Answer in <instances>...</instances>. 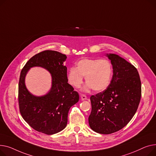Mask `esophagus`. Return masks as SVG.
I'll use <instances>...</instances> for the list:
<instances>
[{"label": "esophagus", "instance_id": "34e87169", "mask_svg": "<svg viewBox=\"0 0 156 156\" xmlns=\"http://www.w3.org/2000/svg\"><path fill=\"white\" fill-rule=\"evenodd\" d=\"M80 98H81V100L82 101H84V100H86L87 99V96L84 94H81L80 95Z\"/></svg>", "mask_w": 156, "mask_h": 156}]
</instances>
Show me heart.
I'll return each instance as SVG.
<instances>
[{
	"label": "heart",
	"mask_w": 156,
	"mask_h": 156,
	"mask_svg": "<svg viewBox=\"0 0 156 156\" xmlns=\"http://www.w3.org/2000/svg\"><path fill=\"white\" fill-rule=\"evenodd\" d=\"M113 68L110 62L106 59L83 58L76 63V67L69 69L67 79L74 87H79L85 77L87 83L85 90L93 88L96 92L106 89L110 84Z\"/></svg>",
	"instance_id": "heart-1"
}]
</instances>
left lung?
Segmentation results:
<instances>
[{
	"label": "left lung",
	"mask_w": 156,
	"mask_h": 156,
	"mask_svg": "<svg viewBox=\"0 0 156 156\" xmlns=\"http://www.w3.org/2000/svg\"><path fill=\"white\" fill-rule=\"evenodd\" d=\"M106 56L111 61L113 75L106 89L90 98L92 110L90 129L110 134L125 126L135 114L141 98V82L136 69L114 53Z\"/></svg>",
	"instance_id": "8db88e82"
}]
</instances>
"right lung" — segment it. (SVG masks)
<instances>
[{
  "instance_id": "obj_1",
  "label": "right lung",
  "mask_w": 156,
  "mask_h": 156,
  "mask_svg": "<svg viewBox=\"0 0 156 156\" xmlns=\"http://www.w3.org/2000/svg\"><path fill=\"white\" fill-rule=\"evenodd\" d=\"M66 58V55L58 51L45 50L31 57L21 72L18 91L20 113L33 129L47 135L65 129L69 109L79 99L78 93L67 82V69L63 65ZM34 66L46 69L52 76L50 90L40 97L31 94L25 84L27 72Z\"/></svg>"
}]
</instances>
